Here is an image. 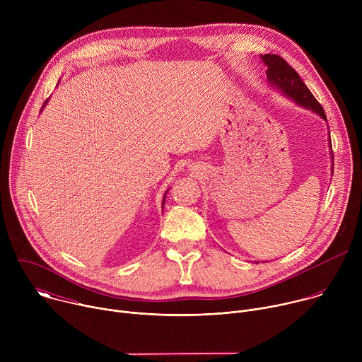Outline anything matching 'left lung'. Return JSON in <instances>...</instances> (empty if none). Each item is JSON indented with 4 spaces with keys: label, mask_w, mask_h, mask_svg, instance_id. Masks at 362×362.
Here are the masks:
<instances>
[{
    "label": "left lung",
    "mask_w": 362,
    "mask_h": 362,
    "mask_svg": "<svg viewBox=\"0 0 362 362\" xmlns=\"http://www.w3.org/2000/svg\"><path fill=\"white\" fill-rule=\"evenodd\" d=\"M264 63L268 66L267 70V77L271 86L278 88L282 94L286 97L292 98L296 105L305 107V109H311L317 115H320L324 120H327L325 112L322 106L318 103V100L313 95V93L309 91L306 84L302 81L299 74L281 57L276 54H265L262 56ZM331 143V139H329ZM332 148V144H329ZM331 159L334 160V154L331 151ZM334 166V163H332ZM334 173V168H332Z\"/></svg>",
    "instance_id": "8db88e82"
}]
</instances>
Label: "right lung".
I'll return each mask as SVG.
<instances>
[{
    "label": "right lung",
    "instance_id": "right-lung-1",
    "mask_svg": "<svg viewBox=\"0 0 362 362\" xmlns=\"http://www.w3.org/2000/svg\"><path fill=\"white\" fill-rule=\"evenodd\" d=\"M47 101H48V100H45V103H47ZM45 103H44V106H45ZM44 106H42V107H44ZM166 194H168V190H166V193H165V196H163V202H162L163 206H165V202H166ZM163 206H162V208H163Z\"/></svg>",
    "mask_w": 362,
    "mask_h": 362
}]
</instances>
